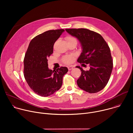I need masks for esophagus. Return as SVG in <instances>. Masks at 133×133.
I'll list each match as a JSON object with an SVG mask.
<instances>
[{
    "label": "esophagus",
    "mask_w": 133,
    "mask_h": 133,
    "mask_svg": "<svg viewBox=\"0 0 133 133\" xmlns=\"http://www.w3.org/2000/svg\"><path fill=\"white\" fill-rule=\"evenodd\" d=\"M67 68H68V70H71V69H73V67H72V66H68V67H67Z\"/></svg>",
    "instance_id": "obj_1"
}]
</instances>
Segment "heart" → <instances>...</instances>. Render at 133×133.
<instances>
[{"mask_svg":"<svg viewBox=\"0 0 133 133\" xmlns=\"http://www.w3.org/2000/svg\"><path fill=\"white\" fill-rule=\"evenodd\" d=\"M66 39L68 43L70 42H72V41H75L77 42L76 39L75 37H72V36H67L66 37ZM74 58L72 56L68 55V56H66L64 57L63 58V62L65 64H70L74 61Z\"/></svg>","mask_w":133,"mask_h":133,"instance_id":"heart-1","label":"heart"}]
</instances>
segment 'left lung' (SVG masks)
Listing matches in <instances>:
<instances>
[{
	"label": "left lung",
	"mask_w": 133,
	"mask_h": 133,
	"mask_svg": "<svg viewBox=\"0 0 133 133\" xmlns=\"http://www.w3.org/2000/svg\"><path fill=\"white\" fill-rule=\"evenodd\" d=\"M65 30L76 37L81 44L83 50L77 62L88 64L90 67L89 70L86 71L80 66L76 67L82 71L77 81L78 87L89 93L99 91L108 83L113 67L108 45L100 34L89 29L72 28Z\"/></svg>",
	"instance_id": "8db88e82"
}]
</instances>
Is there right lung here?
Here are the masks:
<instances>
[{
    "mask_svg": "<svg viewBox=\"0 0 133 133\" xmlns=\"http://www.w3.org/2000/svg\"><path fill=\"white\" fill-rule=\"evenodd\" d=\"M64 29L50 30L37 35L31 41L24 60L25 78L32 91L47 97L58 90L63 78L68 71L66 67L52 70L48 68V58L53 52V47Z\"/></svg>",
    "mask_w": 133,
    "mask_h": 133,
    "instance_id": "obj_1",
    "label": "right lung"
}]
</instances>
